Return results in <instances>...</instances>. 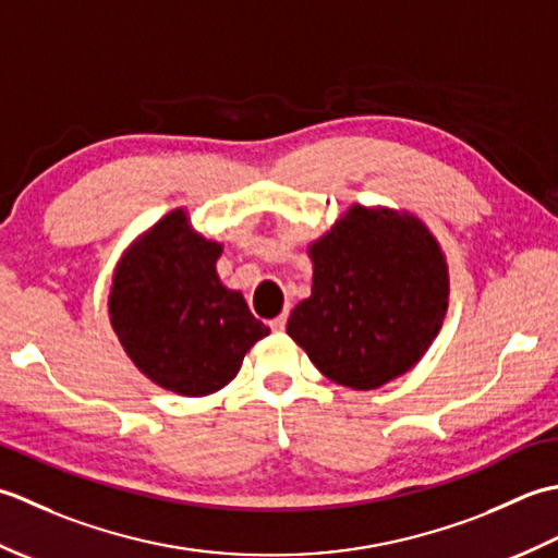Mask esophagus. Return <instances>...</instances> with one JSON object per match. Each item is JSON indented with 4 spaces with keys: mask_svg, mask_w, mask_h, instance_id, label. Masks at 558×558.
<instances>
[{
    "mask_svg": "<svg viewBox=\"0 0 558 558\" xmlns=\"http://www.w3.org/2000/svg\"><path fill=\"white\" fill-rule=\"evenodd\" d=\"M269 327H271V332H283V329H287V313L271 317Z\"/></svg>",
    "mask_w": 558,
    "mask_h": 558,
    "instance_id": "1",
    "label": "esophagus"
}]
</instances>
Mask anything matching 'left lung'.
Masks as SVG:
<instances>
[{"instance_id":"obj_1","label":"left lung","mask_w":558,"mask_h":558,"mask_svg":"<svg viewBox=\"0 0 558 558\" xmlns=\"http://www.w3.org/2000/svg\"><path fill=\"white\" fill-rule=\"evenodd\" d=\"M311 299L287 332L325 378L375 390L416 366L448 311V265L422 219L354 204L308 247Z\"/></svg>"}]
</instances>
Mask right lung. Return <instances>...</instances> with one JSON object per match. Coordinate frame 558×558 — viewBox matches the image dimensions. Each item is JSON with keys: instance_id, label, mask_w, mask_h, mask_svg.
<instances>
[{"instance_id": "obj_1", "label": "right lung", "mask_w": 558, "mask_h": 558, "mask_svg": "<svg viewBox=\"0 0 558 558\" xmlns=\"http://www.w3.org/2000/svg\"><path fill=\"white\" fill-rule=\"evenodd\" d=\"M221 250L175 209L124 250L112 275L108 311L122 349L151 383L183 397L226 388L269 335L216 275Z\"/></svg>"}]
</instances>
